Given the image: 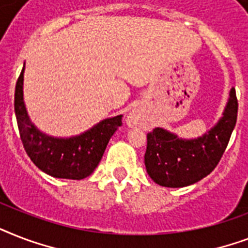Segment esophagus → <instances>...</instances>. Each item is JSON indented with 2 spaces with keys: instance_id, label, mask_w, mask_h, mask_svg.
Returning a JSON list of instances; mask_svg holds the SVG:
<instances>
[{
  "instance_id": "34e87169",
  "label": "esophagus",
  "mask_w": 248,
  "mask_h": 248,
  "mask_svg": "<svg viewBox=\"0 0 248 248\" xmlns=\"http://www.w3.org/2000/svg\"><path fill=\"white\" fill-rule=\"evenodd\" d=\"M144 120H145V117H144V113L140 110V109H132V112H130V114L127 116V124L130 127L132 126H138V124H143Z\"/></svg>"
}]
</instances>
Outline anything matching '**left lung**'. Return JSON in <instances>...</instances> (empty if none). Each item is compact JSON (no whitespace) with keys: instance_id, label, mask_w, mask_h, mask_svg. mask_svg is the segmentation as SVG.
<instances>
[{"instance_id":"1","label":"left lung","mask_w":248,"mask_h":248,"mask_svg":"<svg viewBox=\"0 0 248 248\" xmlns=\"http://www.w3.org/2000/svg\"><path fill=\"white\" fill-rule=\"evenodd\" d=\"M237 113L238 100L232 87L223 117L200 138L181 139L161 127L149 132L144 162L152 180L167 188H183L211 173L227 149Z\"/></svg>"}]
</instances>
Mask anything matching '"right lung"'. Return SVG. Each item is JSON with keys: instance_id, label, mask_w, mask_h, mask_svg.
<instances>
[{"instance_id": "right-lung-1", "label": "right lung", "mask_w": 248, "mask_h": 248, "mask_svg": "<svg viewBox=\"0 0 248 248\" xmlns=\"http://www.w3.org/2000/svg\"><path fill=\"white\" fill-rule=\"evenodd\" d=\"M24 67L15 87V116L20 139L32 162L52 177L81 180L96 169L109 140L122 124V116L107 118L81 135L54 138L41 132L29 120L23 99Z\"/></svg>"}]
</instances>
